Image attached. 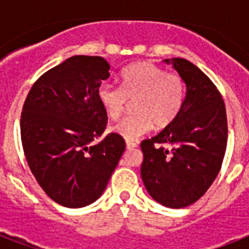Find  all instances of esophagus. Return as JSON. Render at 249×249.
<instances>
[{
  "label": "esophagus",
  "mask_w": 249,
  "mask_h": 249,
  "mask_svg": "<svg viewBox=\"0 0 249 249\" xmlns=\"http://www.w3.org/2000/svg\"><path fill=\"white\" fill-rule=\"evenodd\" d=\"M138 146V142L137 141H126V147L129 150H132V148H136Z\"/></svg>",
  "instance_id": "esophagus-1"
}]
</instances>
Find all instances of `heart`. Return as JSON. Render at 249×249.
Wrapping results in <instances>:
<instances>
[{
	"mask_svg": "<svg viewBox=\"0 0 249 249\" xmlns=\"http://www.w3.org/2000/svg\"><path fill=\"white\" fill-rule=\"evenodd\" d=\"M121 85L102 83L98 99L111 119H117L134 102V115L113 125L111 132L136 141L154 128L164 129L177 120L186 101V84L181 76L166 72L150 62L129 66L121 72Z\"/></svg>",
	"mask_w": 249,
	"mask_h": 249,
	"instance_id": "heart-1",
	"label": "heart"
}]
</instances>
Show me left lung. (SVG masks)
I'll return each mask as SVG.
<instances>
[{"instance_id":"obj_1","label":"left lung","mask_w":249,"mask_h":249,"mask_svg":"<svg viewBox=\"0 0 249 249\" xmlns=\"http://www.w3.org/2000/svg\"><path fill=\"white\" fill-rule=\"evenodd\" d=\"M172 63L186 84L185 106L173 124L142 141L141 176L158 203L185 208L199 200L220 173L228 117L221 93L204 72L182 58Z\"/></svg>"}]
</instances>
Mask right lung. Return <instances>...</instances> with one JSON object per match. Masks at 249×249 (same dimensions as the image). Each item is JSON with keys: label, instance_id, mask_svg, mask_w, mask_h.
Returning a JSON list of instances; mask_svg holds the SVG:
<instances>
[{"label": "right lung", "instance_id": "add662e5", "mask_svg": "<svg viewBox=\"0 0 249 249\" xmlns=\"http://www.w3.org/2000/svg\"><path fill=\"white\" fill-rule=\"evenodd\" d=\"M109 77L102 56L75 55L50 68L32 85L20 116L29 169L52 200L68 208L91 204L105 191L125 150L109 133L98 86Z\"/></svg>", "mask_w": 249, "mask_h": 249}]
</instances>
